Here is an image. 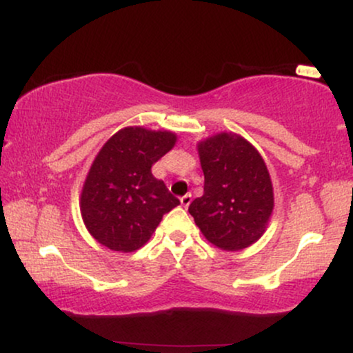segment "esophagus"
<instances>
[{"mask_svg": "<svg viewBox=\"0 0 353 353\" xmlns=\"http://www.w3.org/2000/svg\"><path fill=\"white\" fill-rule=\"evenodd\" d=\"M190 202H192V194H185V196L181 197V204L184 205V208H189Z\"/></svg>", "mask_w": 353, "mask_h": 353, "instance_id": "34e87169", "label": "esophagus"}]
</instances>
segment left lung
<instances>
[{
    "label": "left lung",
    "mask_w": 353,
    "mask_h": 353,
    "mask_svg": "<svg viewBox=\"0 0 353 353\" xmlns=\"http://www.w3.org/2000/svg\"><path fill=\"white\" fill-rule=\"evenodd\" d=\"M204 194L189 214L219 249L241 250L259 241L274 209V189L261 154L244 137L221 132L197 144Z\"/></svg>",
    "instance_id": "8db88e82"
}]
</instances>
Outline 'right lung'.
I'll list each match as a JSON object with an SVG mask.
<instances>
[{"instance_id":"right-lung-1","label":"right lung","mask_w":353,"mask_h":353,"mask_svg":"<svg viewBox=\"0 0 353 353\" xmlns=\"http://www.w3.org/2000/svg\"><path fill=\"white\" fill-rule=\"evenodd\" d=\"M176 144L169 131L124 128L96 156L81 192V216L99 244L117 252L143 247L181 202L151 168Z\"/></svg>"}]
</instances>
